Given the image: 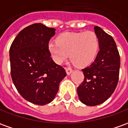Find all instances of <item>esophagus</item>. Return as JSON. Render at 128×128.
<instances>
[{
	"label": "esophagus",
	"instance_id": "34e87169",
	"mask_svg": "<svg viewBox=\"0 0 128 128\" xmlns=\"http://www.w3.org/2000/svg\"><path fill=\"white\" fill-rule=\"evenodd\" d=\"M66 73L69 75V74H70L72 72L73 70L71 68H66Z\"/></svg>",
	"mask_w": 128,
	"mask_h": 128
}]
</instances>
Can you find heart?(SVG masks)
Segmentation results:
<instances>
[{"label": "heart", "mask_w": 128, "mask_h": 128, "mask_svg": "<svg viewBox=\"0 0 128 128\" xmlns=\"http://www.w3.org/2000/svg\"><path fill=\"white\" fill-rule=\"evenodd\" d=\"M99 38L93 31L64 32L56 42L48 44V51L54 62L62 64L70 57L76 66L86 67L93 62L99 49Z\"/></svg>", "instance_id": "b5f03b06"}]
</instances>
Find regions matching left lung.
I'll list each match as a JSON object with an SVG mask.
<instances>
[{"label":"left lung","mask_w":128,"mask_h":128,"mask_svg":"<svg viewBox=\"0 0 128 128\" xmlns=\"http://www.w3.org/2000/svg\"><path fill=\"white\" fill-rule=\"evenodd\" d=\"M99 38L100 51L94 62L82 69L84 79L77 88L80 101L88 106L105 102L118 84L120 56L116 42L111 36L98 26L94 27Z\"/></svg>","instance_id":"8db88e82"}]
</instances>
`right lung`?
Here are the masks:
<instances>
[{"label": "right lung", "instance_id": "obj_1", "mask_svg": "<svg viewBox=\"0 0 128 128\" xmlns=\"http://www.w3.org/2000/svg\"><path fill=\"white\" fill-rule=\"evenodd\" d=\"M55 31L40 23L28 26L18 32L10 49L12 82L20 95L35 104L51 102L67 75L48 51Z\"/></svg>", "mask_w": 128, "mask_h": 128}]
</instances>
